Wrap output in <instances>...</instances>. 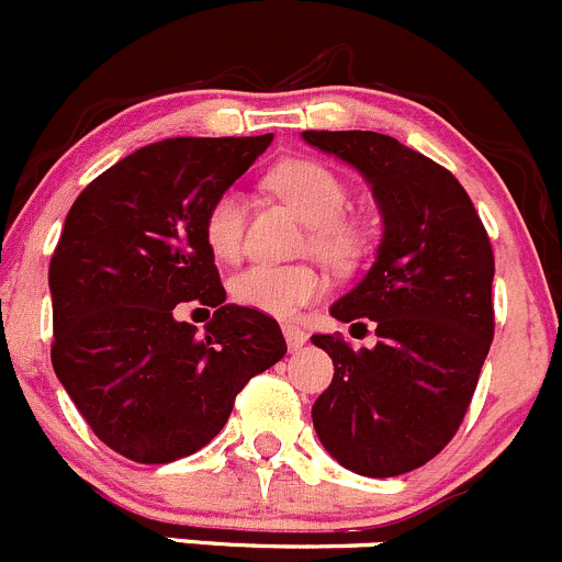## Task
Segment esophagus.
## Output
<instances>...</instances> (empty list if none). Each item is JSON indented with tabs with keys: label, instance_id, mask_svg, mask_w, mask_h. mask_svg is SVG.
Segmentation results:
<instances>
[{
	"label": "esophagus",
	"instance_id": "obj_1",
	"mask_svg": "<svg viewBox=\"0 0 562 562\" xmlns=\"http://www.w3.org/2000/svg\"><path fill=\"white\" fill-rule=\"evenodd\" d=\"M282 334H285V342L291 350H299L304 342H307V331L299 326H293V323H285V326H282Z\"/></svg>",
	"mask_w": 562,
	"mask_h": 562
}]
</instances>
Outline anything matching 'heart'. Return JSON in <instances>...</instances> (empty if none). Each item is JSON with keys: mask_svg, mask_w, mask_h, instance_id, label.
<instances>
[{"mask_svg": "<svg viewBox=\"0 0 562 562\" xmlns=\"http://www.w3.org/2000/svg\"><path fill=\"white\" fill-rule=\"evenodd\" d=\"M269 187L291 203L299 217L313 225L310 245L315 252L348 263L364 247V231L345 220L348 187L328 166L317 160H285L269 173ZM247 203L236 190L212 198L203 214V239L214 258L236 260L245 247ZM326 277L310 263L271 266L252 263L231 280V296L241 307L266 315H293L323 296Z\"/></svg>", "mask_w": 562, "mask_h": 562, "instance_id": "b5f03b06", "label": "heart"}]
</instances>
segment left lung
Returning <instances> with one entry per match:
<instances>
[{
    "label": "left lung",
    "instance_id": "left-lung-1",
    "mask_svg": "<svg viewBox=\"0 0 562 562\" xmlns=\"http://www.w3.org/2000/svg\"><path fill=\"white\" fill-rule=\"evenodd\" d=\"M302 138L350 162L372 187L383 239L364 280L331 315L375 326V348L339 334L313 342L334 361L313 405L323 449L370 479L411 473L454 438L495 334V255L454 173L391 135L307 130Z\"/></svg>",
    "mask_w": 562,
    "mask_h": 562
}]
</instances>
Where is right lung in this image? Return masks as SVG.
Instances as JSON below:
<instances>
[{"label":"right lung","instance_id":"right-lung-1","mask_svg":"<svg viewBox=\"0 0 562 562\" xmlns=\"http://www.w3.org/2000/svg\"><path fill=\"white\" fill-rule=\"evenodd\" d=\"M271 138L157 140L100 173L67 212L48 269L50 361L92 432L133 462L195 454L249 378L288 353L274 317L225 304L203 239L212 198ZM184 301L215 307L206 335L175 317Z\"/></svg>","mask_w":562,"mask_h":562}]
</instances>
